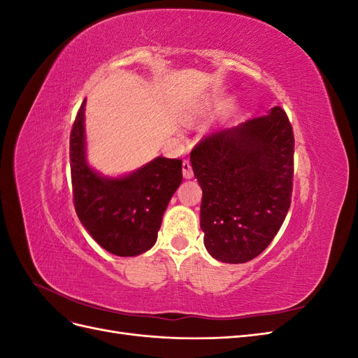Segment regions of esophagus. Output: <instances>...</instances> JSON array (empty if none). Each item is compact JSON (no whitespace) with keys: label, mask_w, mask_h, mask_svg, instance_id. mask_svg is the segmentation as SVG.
<instances>
[{"label":"esophagus","mask_w":358,"mask_h":358,"mask_svg":"<svg viewBox=\"0 0 358 358\" xmlns=\"http://www.w3.org/2000/svg\"><path fill=\"white\" fill-rule=\"evenodd\" d=\"M182 173H183V178H187V179H191V178L194 176L191 162H189L188 159L183 161V164H182Z\"/></svg>","instance_id":"obj_1"}]
</instances>
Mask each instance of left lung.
<instances>
[{
    "mask_svg": "<svg viewBox=\"0 0 358 358\" xmlns=\"http://www.w3.org/2000/svg\"><path fill=\"white\" fill-rule=\"evenodd\" d=\"M203 189L204 246L222 263L239 264L273 241L291 204L294 133L279 106L203 137L191 150Z\"/></svg>",
    "mask_w": 358,
    "mask_h": 358,
    "instance_id": "obj_1",
    "label": "left lung"
}]
</instances>
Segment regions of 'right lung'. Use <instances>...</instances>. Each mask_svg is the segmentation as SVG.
Returning a JSON list of instances; mask_svg holds the SVG:
<instances>
[{
    "mask_svg": "<svg viewBox=\"0 0 358 358\" xmlns=\"http://www.w3.org/2000/svg\"><path fill=\"white\" fill-rule=\"evenodd\" d=\"M85 101L70 134L73 203L82 225L106 251L146 252L157 242L162 215L182 182V159L158 157L125 178H101L85 159Z\"/></svg>",
    "mask_w": 358,
    "mask_h": 358,
    "instance_id": "obj_1",
    "label": "right lung"
}]
</instances>
